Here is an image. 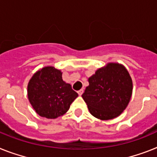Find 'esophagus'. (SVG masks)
Returning a JSON list of instances; mask_svg holds the SVG:
<instances>
[{
    "mask_svg": "<svg viewBox=\"0 0 157 157\" xmlns=\"http://www.w3.org/2000/svg\"><path fill=\"white\" fill-rule=\"evenodd\" d=\"M83 93H84V90H83V89H80L79 91H77V93L79 94V96H81Z\"/></svg>",
    "mask_w": 157,
    "mask_h": 157,
    "instance_id": "obj_1",
    "label": "esophagus"
}]
</instances>
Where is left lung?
<instances>
[{
	"label": "left lung",
	"instance_id": "1",
	"mask_svg": "<svg viewBox=\"0 0 157 157\" xmlns=\"http://www.w3.org/2000/svg\"><path fill=\"white\" fill-rule=\"evenodd\" d=\"M82 98L90 113L107 121L120 116L126 109L132 93V81L125 67L109 63L89 78Z\"/></svg>",
	"mask_w": 157,
	"mask_h": 157
}]
</instances>
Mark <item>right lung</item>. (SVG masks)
Wrapping results in <instances>:
<instances>
[{
  "instance_id": "right-lung-1",
  "label": "right lung",
  "mask_w": 157,
  "mask_h": 157,
  "mask_svg": "<svg viewBox=\"0 0 157 157\" xmlns=\"http://www.w3.org/2000/svg\"><path fill=\"white\" fill-rule=\"evenodd\" d=\"M78 97L70 84L62 80V72L52 66L38 70L28 84V98L38 115L55 119L66 113Z\"/></svg>"
}]
</instances>
